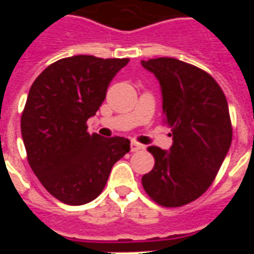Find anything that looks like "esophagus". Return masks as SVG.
<instances>
[{"mask_svg":"<svg viewBox=\"0 0 254 254\" xmlns=\"http://www.w3.org/2000/svg\"><path fill=\"white\" fill-rule=\"evenodd\" d=\"M140 149H144V145H141V144L138 143H134V141L130 143V152H136V151H140Z\"/></svg>","mask_w":254,"mask_h":254,"instance_id":"esophagus-1","label":"esophagus"}]
</instances>
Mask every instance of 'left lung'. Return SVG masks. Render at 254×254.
<instances>
[{
	"instance_id": "1",
	"label": "left lung",
	"mask_w": 254,
	"mask_h": 254,
	"mask_svg": "<svg viewBox=\"0 0 254 254\" xmlns=\"http://www.w3.org/2000/svg\"><path fill=\"white\" fill-rule=\"evenodd\" d=\"M159 80L170 151L151 145L155 166L143 188L162 207H182L201 196L218 174L233 138L229 105L215 78L176 58L141 61Z\"/></svg>"
}]
</instances>
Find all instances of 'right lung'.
<instances>
[{
    "instance_id": "1",
    "label": "right lung",
    "mask_w": 254,
    "mask_h": 254,
    "mask_svg": "<svg viewBox=\"0 0 254 254\" xmlns=\"http://www.w3.org/2000/svg\"><path fill=\"white\" fill-rule=\"evenodd\" d=\"M129 58L74 56L58 60L31 85L21 114L27 160L46 190L69 205L99 196L117 160L129 152L125 137L87 132L107 87Z\"/></svg>"
}]
</instances>
